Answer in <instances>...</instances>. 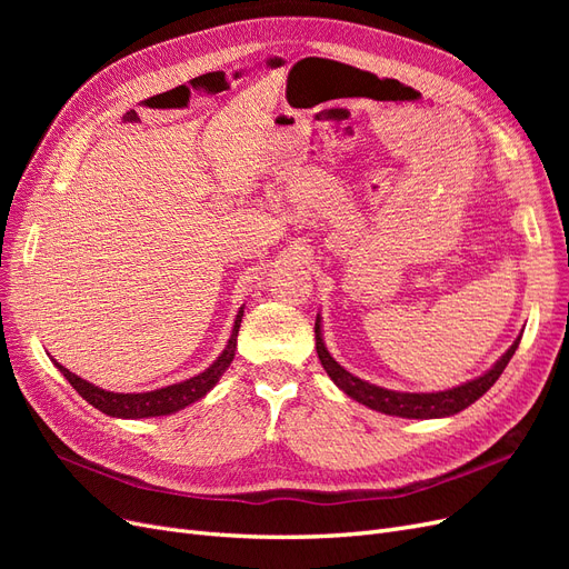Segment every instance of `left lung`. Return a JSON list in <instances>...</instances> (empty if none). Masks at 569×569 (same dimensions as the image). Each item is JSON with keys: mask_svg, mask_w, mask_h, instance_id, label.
I'll use <instances>...</instances> for the list:
<instances>
[{"mask_svg": "<svg viewBox=\"0 0 569 569\" xmlns=\"http://www.w3.org/2000/svg\"><path fill=\"white\" fill-rule=\"evenodd\" d=\"M520 339H522V335L510 343V349L501 358H498L485 375L475 377V380H470V382H462L453 389H443V391H420V393L393 391V389H385V387H377V385L360 380V377L351 375L347 368H341L332 358V353L325 347L320 313L316 318V351H318V358H320L325 372L330 375V380L343 393L351 396L353 401L363 403L377 412H385V416L408 418V420L451 418V416H456V412L472 406L477 399H481V396H485L496 385L498 377H501V372L510 363L515 349L520 347Z\"/></svg>", "mask_w": 569, "mask_h": 569, "instance_id": "1", "label": "left lung"}]
</instances>
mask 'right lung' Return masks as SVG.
Returning <instances> with one entry per match:
<instances>
[{"label":"right lung","mask_w":569,"mask_h":569,"mask_svg":"<svg viewBox=\"0 0 569 569\" xmlns=\"http://www.w3.org/2000/svg\"><path fill=\"white\" fill-rule=\"evenodd\" d=\"M244 316V303L237 311L234 325L230 339L226 343V349L213 360V363L206 368L203 372L189 377V380L168 385L161 389L153 391H140V393H118V391H107L101 389L88 380H82L76 372H71L68 368H63L61 363H57L51 358V363L59 368V372L66 377L71 387L82 396L84 401L92 403L97 410L107 412L111 418H123V420H140V418H159V416H173V412L192 406L194 401L203 399L218 382L220 377L226 375V370L230 368L234 351H237V335H239V322H242Z\"/></svg>","instance_id":"add662e5"}]
</instances>
